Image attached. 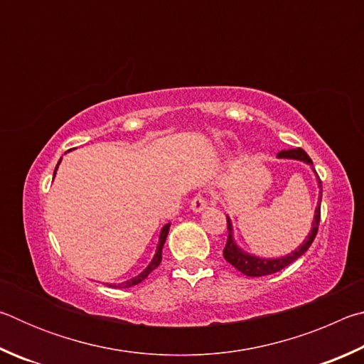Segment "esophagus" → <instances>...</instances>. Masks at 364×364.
Wrapping results in <instances>:
<instances>
[{"mask_svg": "<svg viewBox=\"0 0 364 364\" xmlns=\"http://www.w3.org/2000/svg\"><path fill=\"white\" fill-rule=\"evenodd\" d=\"M208 204H210V202H208L207 197L199 194V196H196L193 200H191V210L196 212V213H200V212L205 210Z\"/></svg>", "mask_w": 364, "mask_h": 364, "instance_id": "1", "label": "esophagus"}]
</instances>
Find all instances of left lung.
<instances>
[{"instance_id": "8db88e82", "label": "left lung", "mask_w": 364, "mask_h": 364, "mask_svg": "<svg viewBox=\"0 0 364 364\" xmlns=\"http://www.w3.org/2000/svg\"><path fill=\"white\" fill-rule=\"evenodd\" d=\"M279 159H294V160H301L308 165H313L311 159L308 157V154L297 147V149H289V151H281L278 154ZM315 171V170H313ZM316 173V171H315ZM319 180V178H318ZM319 184V202L318 207L315 210V218H313L311 223V231L308 234L306 239L304 242L299 245V249H295L291 254H287L284 257L279 258H262V257H255L250 255L247 252H244L239 245L236 244L232 237V223L231 218L226 215V221H228V241L223 249V257L228 263H231L234 268L237 271H241L245 276H252V278H258V276H268L273 273H278L282 268H286L291 264L292 262L297 260L305 252L310 249L311 242L315 241L316 232H318V226H319V218H321V197H323V188H321V181H318Z\"/></svg>"}]
</instances>
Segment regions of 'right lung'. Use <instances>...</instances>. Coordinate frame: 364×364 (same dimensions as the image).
Returning a JSON list of instances; mask_svg holds the SVG:
<instances>
[{
    "label": "right lung",
    "instance_id": "right-lung-1",
    "mask_svg": "<svg viewBox=\"0 0 364 364\" xmlns=\"http://www.w3.org/2000/svg\"><path fill=\"white\" fill-rule=\"evenodd\" d=\"M59 164H60V160H59L58 165H56V170H58V167H59ZM56 170H54V175H56ZM168 230H170V223L165 225V226L162 228V231H160L156 255H154V258L151 260V263L147 264V267H146L143 271H141V273H139L138 276H134V278L128 279V281H125V282H120V284H109V286H110V287H119V289H120V287H132V286H136V284H139L141 281H144V279L147 278V276H149V274L152 273V271L159 267L160 262H162V249H164L165 239H167Z\"/></svg>",
    "mask_w": 364,
    "mask_h": 364
}]
</instances>
